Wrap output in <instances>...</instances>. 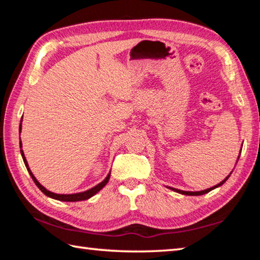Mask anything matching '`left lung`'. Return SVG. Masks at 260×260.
<instances>
[{
  "label": "left lung",
  "mask_w": 260,
  "mask_h": 260,
  "mask_svg": "<svg viewBox=\"0 0 260 260\" xmlns=\"http://www.w3.org/2000/svg\"><path fill=\"white\" fill-rule=\"evenodd\" d=\"M241 150H242V148H241ZM240 155H241V151H240ZM240 155H239V157H237V160H239ZM237 160H236V162H237ZM231 174H232V172H231L230 174H228L227 177H226L225 179H223L222 181L220 182V183L215 184V186L211 187V188L204 189V190H201V191H184V190H180V189H177V188H172V187H167V188H170L171 190H173V191H175V192H179V193H181V195H188V196H200V195H204V193L209 192V191H211V190H213V189H215V188H218V187H220V186H222V184L227 181V179L231 177Z\"/></svg>",
  "instance_id": "left-lung-1"
}]
</instances>
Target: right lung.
I'll return each mask as SVG.
<instances>
[{
  "instance_id": "1",
  "label": "right lung",
  "mask_w": 260,
  "mask_h": 260,
  "mask_svg": "<svg viewBox=\"0 0 260 260\" xmlns=\"http://www.w3.org/2000/svg\"><path fill=\"white\" fill-rule=\"evenodd\" d=\"M21 121H23V118H21L20 120V125H19V133L21 132ZM19 147H20V153H21V157H23V160H24V164L26 166V169H27L28 173L30 175V178L33 179L34 183L37 184L38 188L40 189V190L45 193L46 196L50 197V199H54L57 201H61V202H80V201H86V200H89L90 197H93L94 195H96L101 189H103L105 187V184L109 182L110 180V174L111 172H109V174L105 177V179L103 180L102 182H100L99 184H96L95 187L88 189V190L85 191H81V192H76V193H56V192H52L50 190H48L47 188H45L42 186V184L38 181L37 178L34 177V174L32 173V171H30L29 166H28V162L26 160V157L24 155V151H23V144H21V141H19Z\"/></svg>"
}]
</instances>
